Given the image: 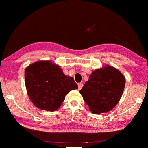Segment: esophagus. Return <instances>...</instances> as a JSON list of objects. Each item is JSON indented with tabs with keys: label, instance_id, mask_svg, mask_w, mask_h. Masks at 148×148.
Wrapping results in <instances>:
<instances>
[{
	"label": "esophagus",
	"instance_id": "esophagus-1",
	"mask_svg": "<svg viewBox=\"0 0 148 148\" xmlns=\"http://www.w3.org/2000/svg\"><path fill=\"white\" fill-rule=\"evenodd\" d=\"M78 87H79V90H81L83 87V84H78Z\"/></svg>",
	"mask_w": 148,
	"mask_h": 148
}]
</instances>
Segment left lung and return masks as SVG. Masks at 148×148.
Listing matches in <instances>:
<instances>
[{"label": "left lung", "instance_id": "left-lung-1", "mask_svg": "<svg viewBox=\"0 0 148 148\" xmlns=\"http://www.w3.org/2000/svg\"><path fill=\"white\" fill-rule=\"evenodd\" d=\"M125 86V76L106 64L91 73L80 93L91 113L99 114L110 111L118 104Z\"/></svg>", "mask_w": 148, "mask_h": 148}]
</instances>
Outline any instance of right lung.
Instances as JSON below:
<instances>
[{
    "label": "right lung",
    "instance_id": "obj_1",
    "mask_svg": "<svg viewBox=\"0 0 148 148\" xmlns=\"http://www.w3.org/2000/svg\"><path fill=\"white\" fill-rule=\"evenodd\" d=\"M25 84L32 103L48 111L58 109L66 95L78 89L73 77L66 76L60 66L50 60L29 64L25 69Z\"/></svg>",
    "mask_w": 148,
    "mask_h": 148
}]
</instances>
